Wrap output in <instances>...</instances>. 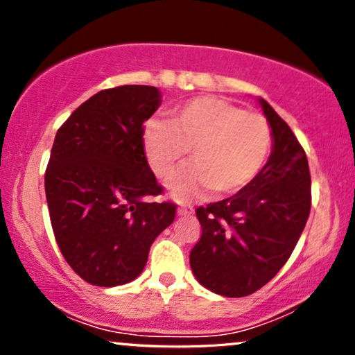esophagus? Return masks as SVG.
<instances>
[{"mask_svg": "<svg viewBox=\"0 0 355 355\" xmlns=\"http://www.w3.org/2000/svg\"><path fill=\"white\" fill-rule=\"evenodd\" d=\"M178 215H183V217H190V215H193V207L180 205V207H178Z\"/></svg>", "mask_w": 355, "mask_h": 355, "instance_id": "1", "label": "esophagus"}]
</instances>
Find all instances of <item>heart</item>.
I'll use <instances>...</instances> for the list:
<instances>
[{"mask_svg": "<svg viewBox=\"0 0 355 355\" xmlns=\"http://www.w3.org/2000/svg\"><path fill=\"white\" fill-rule=\"evenodd\" d=\"M141 141L150 168L162 182L170 180L191 152L195 164L170 183L173 198L191 200L214 190L230 197L262 172L272 130L260 113L218 96H195L170 112L168 123L150 120Z\"/></svg>", "mask_w": 355, "mask_h": 355, "instance_id": "obj_1", "label": "heart"}]
</instances>
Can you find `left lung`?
Instances as JSON below:
<instances>
[{
	"label": "left lung",
	"instance_id": "left-lung-1",
	"mask_svg": "<svg viewBox=\"0 0 355 355\" xmlns=\"http://www.w3.org/2000/svg\"><path fill=\"white\" fill-rule=\"evenodd\" d=\"M272 130V153L245 190L198 207L202 237L190 267L203 287L223 297H245L285 266L311 214L307 155L285 121L259 98Z\"/></svg>",
	"mask_w": 355,
	"mask_h": 355
}]
</instances>
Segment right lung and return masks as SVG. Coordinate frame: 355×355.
Masks as SVG:
<instances>
[{"mask_svg":"<svg viewBox=\"0 0 355 355\" xmlns=\"http://www.w3.org/2000/svg\"><path fill=\"white\" fill-rule=\"evenodd\" d=\"M160 103L162 93L146 85L101 89L56 132L44 173L48 210L61 254L85 282H132L173 222L175 203L150 200L164 189L141 141Z\"/></svg>","mask_w":355,"mask_h":355,"instance_id":"add662e5","label":"right lung"}]
</instances>
